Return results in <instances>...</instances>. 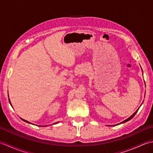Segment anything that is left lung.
Here are the masks:
<instances>
[{"instance_id": "1", "label": "left lung", "mask_w": 153, "mask_h": 153, "mask_svg": "<svg viewBox=\"0 0 153 153\" xmlns=\"http://www.w3.org/2000/svg\"><path fill=\"white\" fill-rule=\"evenodd\" d=\"M138 110H139V108L137 110H136V112H134V114H133L130 116V117H129V118H128V119H126V120H124V121H123L122 122H121V123H125V122H128V121H129V120H131V118H134V116L136 114V113H137V111H138Z\"/></svg>"}]
</instances>
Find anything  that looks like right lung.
<instances>
[{
	"label": "right lung",
	"instance_id": "add662e5",
	"mask_svg": "<svg viewBox=\"0 0 153 153\" xmlns=\"http://www.w3.org/2000/svg\"><path fill=\"white\" fill-rule=\"evenodd\" d=\"M9 102H10V105H11V102H10V99H9ZM22 120H24V122H27V123H30V122H29L28 121H27V120H23V119H22ZM55 123H54V124H55Z\"/></svg>",
	"mask_w": 153,
	"mask_h": 153
}]
</instances>
